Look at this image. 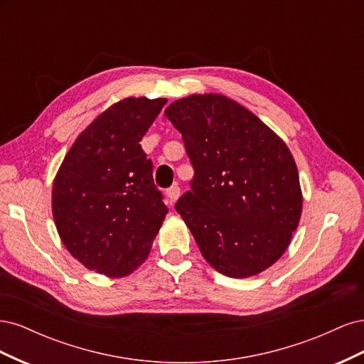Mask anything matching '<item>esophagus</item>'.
Wrapping results in <instances>:
<instances>
[{"label":"esophagus","instance_id":"esophagus-1","mask_svg":"<svg viewBox=\"0 0 364 364\" xmlns=\"http://www.w3.org/2000/svg\"><path fill=\"white\" fill-rule=\"evenodd\" d=\"M179 196H181V188L178 185H173L167 190V199L170 203H174L176 200H178Z\"/></svg>","mask_w":364,"mask_h":364}]
</instances>
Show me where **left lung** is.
Segmentation results:
<instances>
[{
    "label": "left lung",
    "mask_w": 364,
    "mask_h": 364,
    "mask_svg": "<svg viewBox=\"0 0 364 364\" xmlns=\"http://www.w3.org/2000/svg\"><path fill=\"white\" fill-rule=\"evenodd\" d=\"M182 134L191 190L176 211L203 258L229 278L269 269L299 225L302 191L285 142L246 107L220 94H194L165 109Z\"/></svg>",
    "instance_id": "obj_1"
}]
</instances>
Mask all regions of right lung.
<instances>
[{"label":"right lung","mask_w":364,"mask_h":364,"mask_svg":"<svg viewBox=\"0 0 364 364\" xmlns=\"http://www.w3.org/2000/svg\"><path fill=\"white\" fill-rule=\"evenodd\" d=\"M165 103L129 97L106 109L75 139L54 178V223L86 269L123 278L149 257L168 209L139 142Z\"/></svg>","instance_id":"1"}]
</instances>
